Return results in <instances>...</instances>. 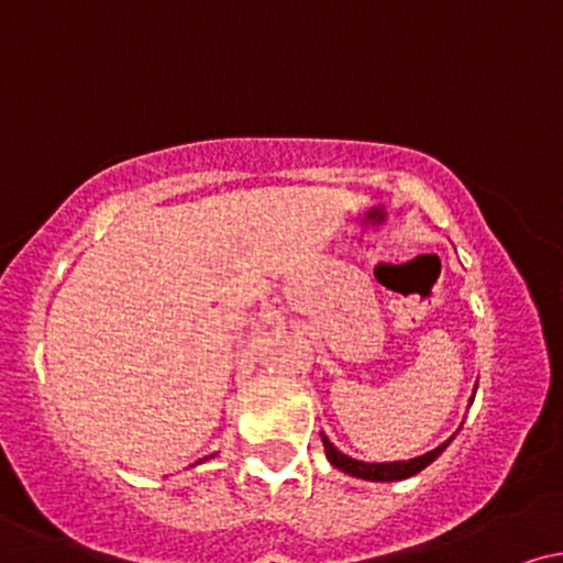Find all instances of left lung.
Listing matches in <instances>:
<instances>
[{
	"label": "left lung",
	"instance_id": "left-lung-1",
	"mask_svg": "<svg viewBox=\"0 0 563 563\" xmlns=\"http://www.w3.org/2000/svg\"><path fill=\"white\" fill-rule=\"evenodd\" d=\"M474 394H476V389H474ZM471 402H474V397H471ZM320 437H322V448H325V455H328V461H331V466L344 471V474L357 476V479H367V482H399V479H407V476H416L418 471H423L429 463H434L437 457L448 450V444L452 442V437L455 434H452L448 442L439 444L437 450L426 452V455L410 457V461H394V463L357 461V457H349L339 448H333L331 439H328L325 434H320Z\"/></svg>",
	"mask_w": 563,
	"mask_h": 563
}]
</instances>
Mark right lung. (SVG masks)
<instances>
[{"mask_svg":"<svg viewBox=\"0 0 563 563\" xmlns=\"http://www.w3.org/2000/svg\"><path fill=\"white\" fill-rule=\"evenodd\" d=\"M209 457H211V455H209ZM198 463H200V461H198Z\"/></svg>","mask_w":563,"mask_h":563,"instance_id":"1","label":"right lung"}]
</instances>
